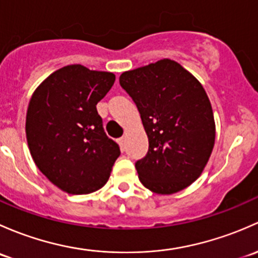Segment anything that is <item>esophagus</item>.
<instances>
[{"instance_id":"1","label":"esophagus","mask_w":258,"mask_h":258,"mask_svg":"<svg viewBox=\"0 0 258 258\" xmlns=\"http://www.w3.org/2000/svg\"><path fill=\"white\" fill-rule=\"evenodd\" d=\"M119 142H120V145H121V149H125V138H120V139H119Z\"/></svg>"}]
</instances>
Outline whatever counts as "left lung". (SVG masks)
<instances>
[{
	"instance_id": "1",
	"label": "left lung",
	"mask_w": 258,
	"mask_h": 258,
	"mask_svg": "<svg viewBox=\"0 0 258 258\" xmlns=\"http://www.w3.org/2000/svg\"><path fill=\"white\" fill-rule=\"evenodd\" d=\"M119 83L137 104L149 139L148 154L135 163L142 184L161 195L187 187L201 175L215 144L205 89L168 58L124 72Z\"/></svg>"
}]
</instances>
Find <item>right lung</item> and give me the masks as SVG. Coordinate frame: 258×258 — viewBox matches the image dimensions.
<instances>
[{
	"label": "right lung",
	"instance_id": "obj_1",
	"mask_svg": "<svg viewBox=\"0 0 258 258\" xmlns=\"http://www.w3.org/2000/svg\"><path fill=\"white\" fill-rule=\"evenodd\" d=\"M114 81L110 72L71 64L50 74L32 95L26 115L31 155L42 174L66 192L99 190L120 155L97 111Z\"/></svg>",
	"mask_w": 258,
	"mask_h": 258
}]
</instances>
